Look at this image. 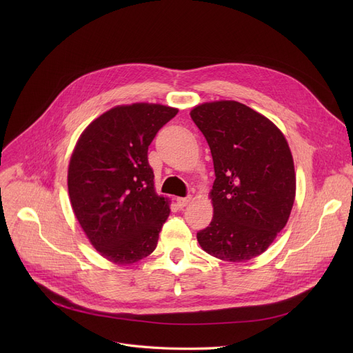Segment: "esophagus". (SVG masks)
I'll use <instances>...</instances> for the list:
<instances>
[{
    "label": "esophagus",
    "mask_w": 353,
    "mask_h": 353,
    "mask_svg": "<svg viewBox=\"0 0 353 353\" xmlns=\"http://www.w3.org/2000/svg\"><path fill=\"white\" fill-rule=\"evenodd\" d=\"M176 201H177V206H179V208H186L188 205H190L192 196H188V197H177Z\"/></svg>",
    "instance_id": "34e87169"
}]
</instances>
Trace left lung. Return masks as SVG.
<instances>
[{
    "label": "left lung",
    "mask_w": 353,
    "mask_h": 353,
    "mask_svg": "<svg viewBox=\"0 0 353 353\" xmlns=\"http://www.w3.org/2000/svg\"><path fill=\"white\" fill-rule=\"evenodd\" d=\"M210 147L213 219L197 233L206 253L228 262L262 254L288 223L296 177L290 148L269 119L233 100L190 113Z\"/></svg>",
    "instance_id": "left-lung-1"
}]
</instances>
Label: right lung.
Wrapping results in <instances>:
<instances>
[{
  "instance_id": "add662e5",
  "label": "right lung",
  "mask_w": 353,
  "mask_h": 353,
  "mask_svg": "<svg viewBox=\"0 0 353 353\" xmlns=\"http://www.w3.org/2000/svg\"><path fill=\"white\" fill-rule=\"evenodd\" d=\"M177 108L136 103L117 105L80 136L68 165V194L91 245L117 265L150 254L170 214L154 190L148 145Z\"/></svg>"
}]
</instances>
